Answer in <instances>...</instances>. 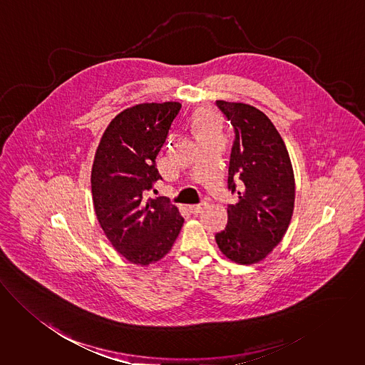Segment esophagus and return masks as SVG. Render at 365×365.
Segmentation results:
<instances>
[{"label":"esophagus","instance_id":"34e87169","mask_svg":"<svg viewBox=\"0 0 365 365\" xmlns=\"http://www.w3.org/2000/svg\"><path fill=\"white\" fill-rule=\"evenodd\" d=\"M207 207H208V204H207V202H200V204L189 205V210H190V212H193V214H200V212H202Z\"/></svg>","mask_w":365,"mask_h":365}]
</instances>
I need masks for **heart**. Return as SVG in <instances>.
Masks as SVG:
<instances>
[{
	"label": "heart",
	"instance_id": "1",
	"mask_svg": "<svg viewBox=\"0 0 365 365\" xmlns=\"http://www.w3.org/2000/svg\"><path fill=\"white\" fill-rule=\"evenodd\" d=\"M192 128L199 140L212 135H221V123L218 116L208 109H200L193 115Z\"/></svg>",
	"mask_w": 365,
	"mask_h": 365
}]
</instances>
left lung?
I'll list each match as a JSON object with an SVG mask.
<instances>
[{"label": "left lung", "mask_w": 365, "mask_h": 365, "mask_svg": "<svg viewBox=\"0 0 365 365\" xmlns=\"http://www.w3.org/2000/svg\"><path fill=\"white\" fill-rule=\"evenodd\" d=\"M235 128L228 187L241 180L237 204L227 208L225 230L215 234L221 253L240 264L264 260L283 241L294 212L295 179L283 138L259 109L217 101Z\"/></svg>", "instance_id": "1"}]
</instances>
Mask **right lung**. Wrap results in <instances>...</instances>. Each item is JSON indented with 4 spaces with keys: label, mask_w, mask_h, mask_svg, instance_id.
<instances>
[{
    "label": "right lung",
    "mask_w": 365,
    "mask_h": 365,
    "mask_svg": "<svg viewBox=\"0 0 365 365\" xmlns=\"http://www.w3.org/2000/svg\"><path fill=\"white\" fill-rule=\"evenodd\" d=\"M180 109L179 102L124 109L108 124L95 153L91 187L96 218L112 246L134 264L165 257L185 221L163 197L145 200V192L161 179L155 158Z\"/></svg>",
    "instance_id": "right-lung-1"
}]
</instances>
